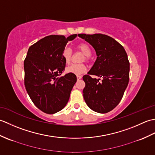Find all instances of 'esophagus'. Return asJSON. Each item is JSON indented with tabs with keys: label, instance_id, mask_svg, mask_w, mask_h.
<instances>
[{
	"label": "esophagus",
	"instance_id": "obj_1",
	"mask_svg": "<svg viewBox=\"0 0 155 155\" xmlns=\"http://www.w3.org/2000/svg\"><path fill=\"white\" fill-rule=\"evenodd\" d=\"M81 78H82V77H81V76H80V75H77V80H80Z\"/></svg>",
	"mask_w": 155,
	"mask_h": 155
}]
</instances>
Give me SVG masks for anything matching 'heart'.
I'll list each match as a JSON object with an SVG mask.
<instances>
[{
  "mask_svg": "<svg viewBox=\"0 0 155 155\" xmlns=\"http://www.w3.org/2000/svg\"><path fill=\"white\" fill-rule=\"evenodd\" d=\"M77 50L81 51L82 53L84 54V57L83 58V61H85L88 62L89 61L90 57L91 55V48L90 46L85 42H81L76 46ZM62 58H63L65 63L67 64H69L71 63L72 57V51L70 48H65L63 51H62ZM87 70L86 65L83 63L81 64H73L71 66H69L66 69L67 72L68 73L74 74L76 75H79L84 73Z\"/></svg>",
  "mask_w": 155,
  "mask_h": 155,
  "instance_id": "heart-1",
  "label": "heart"
}]
</instances>
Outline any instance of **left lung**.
Returning <instances> with one entry per match:
<instances>
[{
  "mask_svg": "<svg viewBox=\"0 0 155 155\" xmlns=\"http://www.w3.org/2000/svg\"><path fill=\"white\" fill-rule=\"evenodd\" d=\"M90 43L97 55L88 74L83 76V97L88 107L99 113H107L116 107L123 97L129 81L130 63L124 47L109 36L103 34H78ZM91 75L103 78L93 79Z\"/></svg>",
  "mask_w": 155,
  "mask_h": 155,
  "instance_id": "left-lung-1",
  "label": "left lung"
}]
</instances>
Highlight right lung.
Returning a JSON list of instances; mask_svg holds the SVG:
<instances>
[{"label":"right lung","instance_id":"1","mask_svg":"<svg viewBox=\"0 0 155 155\" xmlns=\"http://www.w3.org/2000/svg\"><path fill=\"white\" fill-rule=\"evenodd\" d=\"M76 37L49 35L28 48L24 61L25 86L32 103L47 114L57 113L66 106L77 82L74 74L61 76L66 64L62 51Z\"/></svg>","mask_w":155,"mask_h":155}]
</instances>
